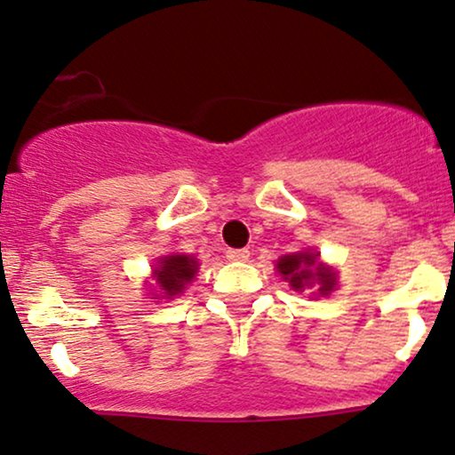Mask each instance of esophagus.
I'll list each match as a JSON object with an SVG mask.
<instances>
[{
	"mask_svg": "<svg viewBox=\"0 0 455 455\" xmlns=\"http://www.w3.org/2000/svg\"><path fill=\"white\" fill-rule=\"evenodd\" d=\"M249 249H228L226 258L229 261H247L249 259Z\"/></svg>",
	"mask_w": 455,
	"mask_h": 455,
	"instance_id": "1",
	"label": "esophagus"
}]
</instances>
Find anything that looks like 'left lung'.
<instances>
[{
	"label": "left lung",
	"mask_w": 455,
	"mask_h": 455,
	"mask_svg": "<svg viewBox=\"0 0 455 455\" xmlns=\"http://www.w3.org/2000/svg\"><path fill=\"white\" fill-rule=\"evenodd\" d=\"M317 264V258L308 253H296V255H285V258L279 259L276 268L287 281L293 290H304V285H311L313 281H317L319 291L328 293L332 291V287L336 285L334 281V272L328 268H315Z\"/></svg>",
	"instance_id": "1"
}]
</instances>
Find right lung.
Segmentation results:
<instances>
[{"instance_id":"add662e5","label":"right lung","mask_w":455,"mask_h":455,"mask_svg":"<svg viewBox=\"0 0 455 455\" xmlns=\"http://www.w3.org/2000/svg\"><path fill=\"white\" fill-rule=\"evenodd\" d=\"M197 270V261L194 258H187V255H168L159 261V268L155 270L157 276L159 290L165 296H176L185 290V285L194 279Z\"/></svg>"}]
</instances>
